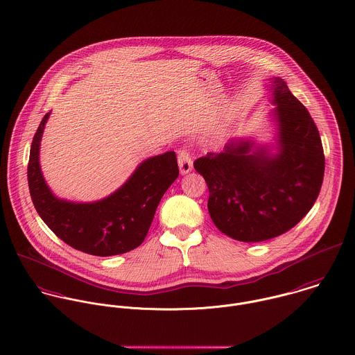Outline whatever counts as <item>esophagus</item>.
<instances>
[{"instance_id": "obj_1", "label": "esophagus", "mask_w": 355, "mask_h": 355, "mask_svg": "<svg viewBox=\"0 0 355 355\" xmlns=\"http://www.w3.org/2000/svg\"><path fill=\"white\" fill-rule=\"evenodd\" d=\"M178 164H179V169H180V173H182V175H186V173H189V172L193 171V161H191L190 154H189L186 150H182V151L179 153Z\"/></svg>"}]
</instances>
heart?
<instances>
[{"mask_svg": "<svg viewBox=\"0 0 355 355\" xmlns=\"http://www.w3.org/2000/svg\"><path fill=\"white\" fill-rule=\"evenodd\" d=\"M205 141L207 143H211V144H218L220 143V140L223 139V130L222 129H218V130H211L205 135Z\"/></svg>", "mask_w": 355, "mask_h": 355, "instance_id": "b5f03b06", "label": "heart"}]
</instances>
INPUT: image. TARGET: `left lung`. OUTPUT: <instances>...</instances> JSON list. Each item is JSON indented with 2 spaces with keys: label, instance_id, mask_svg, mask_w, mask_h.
Listing matches in <instances>:
<instances>
[{
  "label": "left lung",
  "instance_id": "left-lung-1",
  "mask_svg": "<svg viewBox=\"0 0 355 355\" xmlns=\"http://www.w3.org/2000/svg\"><path fill=\"white\" fill-rule=\"evenodd\" d=\"M274 106V143L230 139L219 154L194 162L208 189L215 226L242 242H260L295 227L313 208L324 180L325 157L307 109L279 77L267 78Z\"/></svg>",
  "mask_w": 355,
  "mask_h": 355
}]
</instances>
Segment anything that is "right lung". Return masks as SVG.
I'll return each mask as SVG.
<instances>
[{
	"instance_id": "obj_1",
	"label": "right lung",
	"mask_w": 355,
	"mask_h": 355,
	"mask_svg": "<svg viewBox=\"0 0 355 355\" xmlns=\"http://www.w3.org/2000/svg\"><path fill=\"white\" fill-rule=\"evenodd\" d=\"M49 116L51 112L33 137L27 166L30 196L40 218L67 245L89 254L114 256L137 248L162 196L179 176L175 151L146 158L121 187L102 200L69 201L52 193L40 165L41 139Z\"/></svg>"
}]
</instances>
